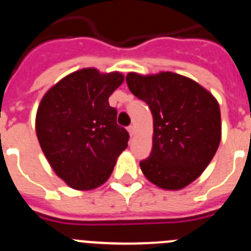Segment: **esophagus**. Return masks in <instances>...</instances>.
Returning a JSON list of instances; mask_svg holds the SVG:
<instances>
[{"instance_id":"1","label":"esophagus","mask_w":251,"mask_h":251,"mask_svg":"<svg viewBox=\"0 0 251 251\" xmlns=\"http://www.w3.org/2000/svg\"><path fill=\"white\" fill-rule=\"evenodd\" d=\"M127 131H128V133H130L131 136H133L135 135V132H136V127H135V125H130L127 127Z\"/></svg>"}]
</instances>
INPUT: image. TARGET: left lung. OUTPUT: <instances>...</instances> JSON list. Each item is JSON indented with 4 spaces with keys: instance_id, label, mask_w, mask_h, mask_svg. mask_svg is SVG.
I'll use <instances>...</instances> for the list:
<instances>
[{
    "instance_id": "left-lung-1",
    "label": "left lung",
    "mask_w": 251,
    "mask_h": 251,
    "mask_svg": "<svg viewBox=\"0 0 251 251\" xmlns=\"http://www.w3.org/2000/svg\"><path fill=\"white\" fill-rule=\"evenodd\" d=\"M133 96L153 116V146L141 160L145 176L165 190H180L198 179L221 142V111L215 97L193 79L173 72L128 74Z\"/></svg>"
}]
</instances>
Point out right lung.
I'll return each instance as SVG.
<instances>
[{
	"label": "right lung",
	"mask_w": 251,
	"mask_h": 251,
	"mask_svg": "<svg viewBox=\"0 0 251 251\" xmlns=\"http://www.w3.org/2000/svg\"><path fill=\"white\" fill-rule=\"evenodd\" d=\"M124 82L119 72L83 69L51 87L39 104L35 130L57 176L77 190L104 184L127 147L128 132L116 124L109 97Z\"/></svg>",
	"instance_id": "obj_1"
}]
</instances>
